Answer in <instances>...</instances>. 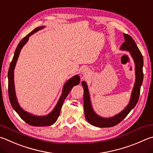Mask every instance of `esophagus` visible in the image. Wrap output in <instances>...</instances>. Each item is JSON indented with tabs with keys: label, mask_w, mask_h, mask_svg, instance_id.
<instances>
[{
	"label": "esophagus",
	"mask_w": 153,
	"mask_h": 153,
	"mask_svg": "<svg viewBox=\"0 0 153 153\" xmlns=\"http://www.w3.org/2000/svg\"><path fill=\"white\" fill-rule=\"evenodd\" d=\"M82 73L84 74V78H86L88 74V69L87 68H83L82 69Z\"/></svg>",
	"instance_id": "34e87169"
}]
</instances>
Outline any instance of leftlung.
Returning <instances> with one entry per match:
<instances>
[{"label": "left lung", "mask_w": 153, "mask_h": 153, "mask_svg": "<svg viewBox=\"0 0 153 153\" xmlns=\"http://www.w3.org/2000/svg\"><path fill=\"white\" fill-rule=\"evenodd\" d=\"M124 42L122 44L120 50L128 51L134 60L135 65V82L133 87L130 102L126 107L121 111L120 113L110 118L101 117L94 112L91 104L90 94H89L88 87L86 82L82 81V84L84 88V108L85 112V117L90 124L99 128L112 127L126 118L129 112L135 107L137 104L138 98L140 95V87L143 81V57L134 39L130 35L124 33Z\"/></svg>", "instance_id": "left-lung-1"}]
</instances>
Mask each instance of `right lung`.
I'll use <instances>...</instances> for the list:
<instances>
[{"label":"right lung","instance_id":"1","mask_svg":"<svg viewBox=\"0 0 153 153\" xmlns=\"http://www.w3.org/2000/svg\"><path fill=\"white\" fill-rule=\"evenodd\" d=\"M45 26H41L37 27L33 31L30 32L29 34L25 36L19 43L18 46L16 47V49L15 51V54L13 58L12 62L10 64V68L8 72V80H9V97L10 100V104L14 110L16 111V112L18 114L19 116L26 123L29 125L34 126H51L53 124L57 121L58 117H59L61 108L63 104L66 97L70 92L72 88L75 85H77L79 84L80 77L78 75H76L68 79L65 83L63 87L62 93L61 94V96L58 100L57 103L55 105L51 112L45 116H36L33 115L32 114L26 112L19 105L17 98L16 96L15 88V82H14V70H15V65L16 62H17L18 58L20 54L22 48L25 45L28 41L29 37L31 36L35 33L37 32L38 30L43 29L45 28Z\"/></svg>","mask_w":153,"mask_h":153}]
</instances>
